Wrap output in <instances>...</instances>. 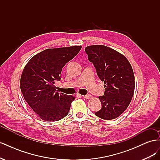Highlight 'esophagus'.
Masks as SVG:
<instances>
[{
  "instance_id": "esophagus-1",
  "label": "esophagus",
  "mask_w": 160,
  "mask_h": 160,
  "mask_svg": "<svg viewBox=\"0 0 160 160\" xmlns=\"http://www.w3.org/2000/svg\"><path fill=\"white\" fill-rule=\"evenodd\" d=\"M81 96H82V95H81ZM83 98H84L85 99H91V98H92V96H91V95H89V94L86 95H83Z\"/></svg>"
}]
</instances>
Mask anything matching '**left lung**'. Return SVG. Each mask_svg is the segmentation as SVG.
I'll return each instance as SVG.
<instances>
[{
    "mask_svg": "<svg viewBox=\"0 0 160 160\" xmlns=\"http://www.w3.org/2000/svg\"><path fill=\"white\" fill-rule=\"evenodd\" d=\"M85 51L105 88L104 95L99 97L102 107L95 115L105 120L117 118L128 108L134 93L132 67L126 57L108 47L91 45Z\"/></svg>",
    "mask_w": 160,
    "mask_h": 160,
    "instance_id": "left-lung-1",
    "label": "left lung"
}]
</instances>
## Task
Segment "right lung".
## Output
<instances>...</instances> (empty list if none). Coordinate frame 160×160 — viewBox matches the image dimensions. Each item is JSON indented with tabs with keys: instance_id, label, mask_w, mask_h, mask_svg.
<instances>
[{
	"instance_id": "1",
	"label": "right lung",
	"mask_w": 160,
	"mask_h": 160,
	"mask_svg": "<svg viewBox=\"0 0 160 160\" xmlns=\"http://www.w3.org/2000/svg\"><path fill=\"white\" fill-rule=\"evenodd\" d=\"M81 46L47 49L32 57L24 68L21 90L24 99L42 120L55 122L69 113L74 97L59 93L62 67L78 54Z\"/></svg>"
}]
</instances>
